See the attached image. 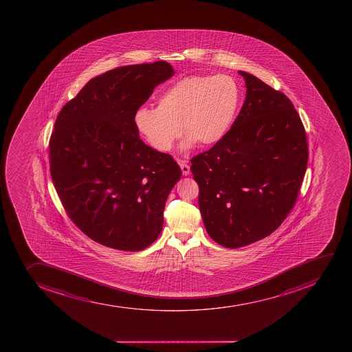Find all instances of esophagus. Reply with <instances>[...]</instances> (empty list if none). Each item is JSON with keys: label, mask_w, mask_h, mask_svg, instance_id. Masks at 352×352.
Masks as SVG:
<instances>
[{"label": "esophagus", "mask_w": 352, "mask_h": 352, "mask_svg": "<svg viewBox=\"0 0 352 352\" xmlns=\"http://www.w3.org/2000/svg\"><path fill=\"white\" fill-rule=\"evenodd\" d=\"M180 167H182V174L184 175H189L190 173V166L186 162H180Z\"/></svg>", "instance_id": "34e87169"}]
</instances>
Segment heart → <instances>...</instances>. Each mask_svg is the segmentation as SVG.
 <instances>
[{
	"label": "heart",
	"instance_id": "heart-1",
	"mask_svg": "<svg viewBox=\"0 0 352 352\" xmlns=\"http://www.w3.org/2000/svg\"><path fill=\"white\" fill-rule=\"evenodd\" d=\"M241 91L236 80L227 74L192 76L166 88L157 108L141 107L134 126L151 148L166 153L182 132V149L211 146L226 136L236 117Z\"/></svg>",
	"mask_w": 352,
	"mask_h": 352
}]
</instances>
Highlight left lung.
I'll use <instances>...</instances> for the list:
<instances>
[{
    "label": "left lung",
    "mask_w": 352,
    "mask_h": 352,
    "mask_svg": "<svg viewBox=\"0 0 352 352\" xmlns=\"http://www.w3.org/2000/svg\"><path fill=\"white\" fill-rule=\"evenodd\" d=\"M247 95L220 142L190 160L206 232L217 243L245 247L268 236L296 203L307 170V134L292 101L239 71Z\"/></svg>",
    "instance_id": "8db88e82"
}]
</instances>
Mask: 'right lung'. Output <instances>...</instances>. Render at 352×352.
I'll use <instances>...</instances> for the list:
<instances>
[{"label":"right lung","instance_id":"obj_1","mask_svg":"<svg viewBox=\"0 0 352 352\" xmlns=\"http://www.w3.org/2000/svg\"><path fill=\"white\" fill-rule=\"evenodd\" d=\"M174 74L158 60L93 78L64 105L49 141L50 174L64 209L95 242L140 251L160 236L178 164L140 140L136 110Z\"/></svg>","mask_w":352,"mask_h":352}]
</instances>
